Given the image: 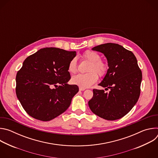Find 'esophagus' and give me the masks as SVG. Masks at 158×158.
Returning <instances> with one entry per match:
<instances>
[{
	"instance_id": "34e87169",
	"label": "esophagus",
	"mask_w": 158,
	"mask_h": 158,
	"mask_svg": "<svg viewBox=\"0 0 158 158\" xmlns=\"http://www.w3.org/2000/svg\"><path fill=\"white\" fill-rule=\"evenodd\" d=\"M84 90H85V89H84V88L79 87V91H84Z\"/></svg>"
}]
</instances>
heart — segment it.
<instances>
[{"mask_svg":"<svg viewBox=\"0 0 158 158\" xmlns=\"http://www.w3.org/2000/svg\"><path fill=\"white\" fill-rule=\"evenodd\" d=\"M82 58L91 62L87 69L89 73L73 76L71 82L79 87L87 88L98 81V76L101 77L106 76L108 71V65L106 62L101 60V57L99 54L92 51H85L82 55ZM68 71L73 74L77 72V64L76 58H73L69 62Z\"/></svg>","mask_w":158,"mask_h":158,"instance_id":"b5f03b06","label":"heart"}]
</instances>
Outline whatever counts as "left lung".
Listing matches in <instances>:
<instances>
[{
  "instance_id": "obj_1",
  "label": "left lung",
  "mask_w": 158,
  "mask_h": 158,
  "mask_svg": "<svg viewBox=\"0 0 158 158\" xmlns=\"http://www.w3.org/2000/svg\"><path fill=\"white\" fill-rule=\"evenodd\" d=\"M92 49L103 53L107 58L109 69L99 85L110 91L94 89L89 106L101 118L119 119L128 113L139 98L142 72L134 54L121 45L106 43Z\"/></svg>"
}]
</instances>
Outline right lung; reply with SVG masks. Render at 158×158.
<instances>
[{"mask_svg": "<svg viewBox=\"0 0 158 158\" xmlns=\"http://www.w3.org/2000/svg\"><path fill=\"white\" fill-rule=\"evenodd\" d=\"M76 51L56 48L40 49L27 57L16 75V95L31 117L49 121L68 108L79 91L69 85L68 65Z\"/></svg>", "mask_w": 158, "mask_h": 158, "instance_id": "1", "label": "right lung"}]
</instances>
